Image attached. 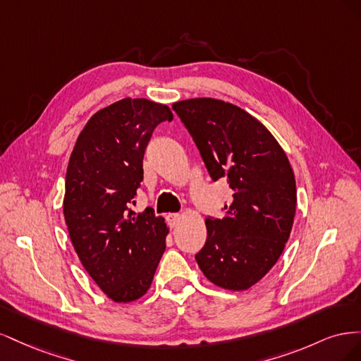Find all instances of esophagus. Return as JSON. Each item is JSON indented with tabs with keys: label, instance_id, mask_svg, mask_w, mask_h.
Returning <instances> with one entry per match:
<instances>
[{
	"label": "esophagus",
	"instance_id": "34e87169",
	"mask_svg": "<svg viewBox=\"0 0 361 361\" xmlns=\"http://www.w3.org/2000/svg\"><path fill=\"white\" fill-rule=\"evenodd\" d=\"M180 218H182L180 214H169V215H167L169 224H170L171 227H176V226L179 224V221H180Z\"/></svg>",
	"mask_w": 361,
	"mask_h": 361
}]
</instances>
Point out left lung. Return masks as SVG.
Returning a JSON list of instances; mask_svg holds the SVG:
<instances>
[{
    "instance_id": "obj_1",
    "label": "left lung",
    "mask_w": 361,
    "mask_h": 361,
    "mask_svg": "<svg viewBox=\"0 0 361 361\" xmlns=\"http://www.w3.org/2000/svg\"><path fill=\"white\" fill-rule=\"evenodd\" d=\"M211 178H227L224 218H206L207 239L195 260L227 290H247L276 265L289 239L297 185L279 141L256 117L231 102L194 97L173 104Z\"/></svg>"
}]
</instances>
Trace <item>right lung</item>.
<instances>
[{
	"mask_svg": "<svg viewBox=\"0 0 361 361\" xmlns=\"http://www.w3.org/2000/svg\"><path fill=\"white\" fill-rule=\"evenodd\" d=\"M167 105L125 97L94 113L76 138L63 214L72 245L97 286L116 302L143 297L166 250L169 227L147 207L135 214L143 157Z\"/></svg>",
	"mask_w": 361,
	"mask_h": 361,
	"instance_id": "obj_1",
	"label": "right lung"
}]
</instances>
